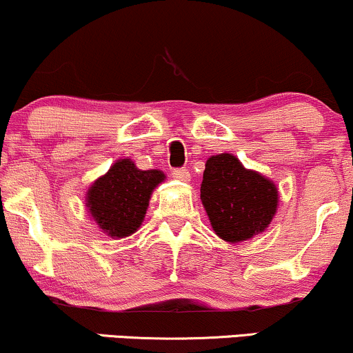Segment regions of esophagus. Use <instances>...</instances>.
Listing matches in <instances>:
<instances>
[{"label": "esophagus", "mask_w": 353, "mask_h": 353, "mask_svg": "<svg viewBox=\"0 0 353 353\" xmlns=\"http://www.w3.org/2000/svg\"><path fill=\"white\" fill-rule=\"evenodd\" d=\"M171 176L174 179L177 181H182V182H189L190 181V172L188 171L185 168H177V169H172L171 171Z\"/></svg>", "instance_id": "34e87169"}]
</instances>
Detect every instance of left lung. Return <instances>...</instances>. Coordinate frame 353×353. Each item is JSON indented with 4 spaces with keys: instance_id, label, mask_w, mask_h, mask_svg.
<instances>
[{
    "instance_id": "1",
    "label": "left lung",
    "mask_w": 353,
    "mask_h": 353,
    "mask_svg": "<svg viewBox=\"0 0 353 353\" xmlns=\"http://www.w3.org/2000/svg\"><path fill=\"white\" fill-rule=\"evenodd\" d=\"M202 205L220 239L239 243L265 232L278 209V189L228 152L207 159Z\"/></svg>"
}]
</instances>
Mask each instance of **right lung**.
Wrapping results in <instances>:
<instances>
[{
	"label": "right lung",
	"mask_w": 353,
	"mask_h": 353,
	"mask_svg": "<svg viewBox=\"0 0 353 353\" xmlns=\"http://www.w3.org/2000/svg\"><path fill=\"white\" fill-rule=\"evenodd\" d=\"M165 179L158 169L141 171L131 159H118L87 192V209L112 239L134 233L144 220L152 190Z\"/></svg>",
	"instance_id": "1"
}]
</instances>
